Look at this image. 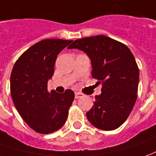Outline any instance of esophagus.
Masks as SVG:
<instances>
[{
  "mask_svg": "<svg viewBox=\"0 0 156 156\" xmlns=\"http://www.w3.org/2000/svg\"><path fill=\"white\" fill-rule=\"evenodd\" d=\"M83 97V94L80 93V92H76L75 93V98H82Z\"/></svg>",
  "mask_w": 156,
  "mask_h": 156,
  "instance_id": "esophagus-1",
  "label": "esophagus"
}]
</instances>
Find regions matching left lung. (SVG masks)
<instances>
[{
    "mask_svg": "<svg viewBox=\"0 0 156 156\" xmlns=\"http://www.w3.org/2000/svg\"><path fill=\"white\" fill-rule=\"evenodd\" d=\"M87 53L92 64V76L102 84L100 95L87 113L95 127L111 131L129 116L137 100L139 70L133 54L126 45L105 35L76 40L68 47Z\"/></svg>",
    "mask_w": 156,
    "mask_h": 156,
    "instance_id": "8db88e82",
    "label": "left lung"
}]
</instances>
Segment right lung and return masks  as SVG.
I'll list each match as a JSON object with an SVG mask.
<instances>
[{"instance_id":"right-lung-1","label":"right lung","mask_w":156,"mask_h":156,"mask_svg":"<svg viewBox=\"0 0 156 156\" xmlns=\"http://www.w3.org/2000/svg\"><path fill=\"white\" fill-rule=\"evenodd\" d=\"M72 41L46 39L25 51L15 63L10 77L12 98L23 120L36 133L48 134L60 129L67 120L75 93L47 91L57 56Z\"/></svg>"}]
</instances>
